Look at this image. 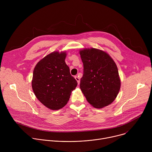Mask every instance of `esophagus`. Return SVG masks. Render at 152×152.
I'll use <instances>...</instances> for the list:
<instances>
[{
  "mask_svg": "<svg viewBox=\"0 0 152 152\" xmlns=\"http://www.w3.org/2000/svg\"><path fill=\"white\" fill-rule=\"evenodd\" d=\"M75 77L76 80H77V83H78V85H79V83H80V79H79V77L78 76H75Z\"/></svg>",
  "mask_w": 152,
  "mask_h": 152,
  "instance_id": "obj_1",
  "label": "esophagus"
}]
</instances>
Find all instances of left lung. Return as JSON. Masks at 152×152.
Listing matches in <instances>:
<instances>
[{
  "label": "left lung",
  "mask_w": 152,
  "mask_h": 152,
  "mask_svg": "<svg viewBox=\"0 0 152 152\" xmlns=\"http://www.w3.org/2000/svg\"><path fill=\"white\" fill-rule=\"evenodd\" d=\"M83 74L80 88L93 106L102 108L110 104L120 89L116 64L106 52L94 48L80 51Z\"/></svg>",
  "instance_id": "left-lung-1"
}]
</instances>
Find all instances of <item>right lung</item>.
Masks as SVG:
<instances>
[{"label":"right lung","mask_w":152,"mask_h":152,"mask_svg":"<svg viewBox=\"0 0 152 152\" xmlns=\"http://www.w3.org/2000/svg\"><path fill=\"white\" fill-rule=\"evenodd\" d=\"M66 57V52H52L40 60L34 70V93L41 103L52 110L67 103L77 85L65 62Z\"/></svg>","instance_id":"right-lung-1"}]
</instances>
